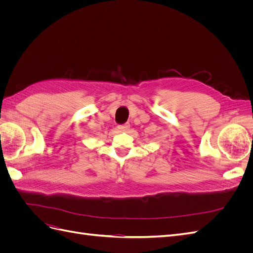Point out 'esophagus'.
Segmentation results:
<instances>
[{
    "label": "esophagus",
    "mask_w": 253,
    "mask_h": 253,
    "mask_svg": "<svg viewBox=\"0 0 253 253\" xmlns=\"http://www.w3.org/2000/svg\"><path fill=\"white\" fill-rule=\"evenodd\" d=\"M117 128L119 129L120 132H126L127 129L129 128V125H128V124H126V125H124V126H118Z\"/></svg>",
    "instance_id": "34e87169"
}]
</instances>
